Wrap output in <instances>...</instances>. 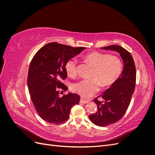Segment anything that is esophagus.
Here are the masks:
<instances>
[{"label": "esophagus", "instance_id": "1", "mask_svg": "<svg viewBox=\"0 0 155 155\" xmlns=\"http://www.w3.org/2000/svg\"><path fill=\"white\" fill-rule=\"evenodd\" d=\"M88 102V100L84 99V98H81L80 103H82V104H87Z\"/></svg>", "mask_w": 155, "mask_h": 155}]
</instances>
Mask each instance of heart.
I'll list each match as a JSON object with an SVG mask.
<instances>
[{
  "label": "heart",
  "mask_w": 155,
  "mask_h": 155,
  "mask_svg": "<svg viewBox=\"0 0 155 155\" xmlns=\"http://www.w3.org/2000/svg\"><path fill=\"white\" fill-rule=\"evenodd\" d=\"M83 61L92 67L90 77L74 83L72 90L84 97L92 96L102 87H109L118 80L123 70V63L115 55L92 51L82 58ZM64 69L68 76H76L78 73L77 61L71 58L67 61Z\"/></svg>",
  "instance_id": "b5f03b06"
}]
</instances>
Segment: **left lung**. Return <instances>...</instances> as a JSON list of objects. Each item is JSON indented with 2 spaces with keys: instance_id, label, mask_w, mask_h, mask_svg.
I'll use <instances>...</instances> for the list:
<instances>
[{
  "instance_id": "8db88e82",
  "label": "left lung",
  "mask_w": 155,
  "mask_h": 155,
  "mask_svg": "<svg viewBox=\"0 0 155 155\" xmlns=\"http://www.w3.org/2000/svg\"><path fill=\"white\" fill-rule=\"evenodd\" d=\"M118 52L124 61V69L120 77L113 85L100 96L104 101L100 102L96 97L93 101L97 105V111L89 115V119L97 126L105 127L119 121L129 106L136 85V67L130 52L118 45H110L101 48Z\"/></svg>"
}]
</instances>
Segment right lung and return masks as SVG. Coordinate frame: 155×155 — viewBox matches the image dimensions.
<instances>
[{
  "instance_id": "1",
  "label": "right lung",
  "mask_w": 155,
  "mask_h": 155,
  "mask_svg": "<svg viewBox=\"0 0 155 155\" xmlns=\"http://www.w3.org/2000/svg\"><path fill=\"white\" fill-rule=\"evenodd\" d=\"M84 49L50 43L37 51L31 60L28 74L31 100L39 116L48 123L58 125L65 122L71 108L79 104L80 96L77 94L68 93L59 97V90H68L61 82L67 78L64 69L67 61Z\"/></svg>"
}]
</instances>
